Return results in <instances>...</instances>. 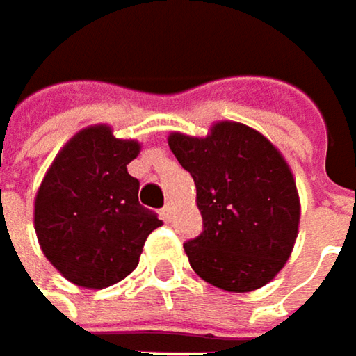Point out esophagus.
<instances>
[{"instance_id": "1", "label": "esophagus", "mask_w": 356, "mask_h": 356, "mask_svg": "<svg viewBox=\"0 0 356 356\" xmlns=\"http://www.w3.org/2000/svg\"><path fill=\"white\" fill-rule=\"evenodd\" d=\"M173 212H175L173 204H167V206L163 208V218H165V220H171V218H173Z\"/></svg>"}]
</instances>
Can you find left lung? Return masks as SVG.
Instances as JSON below:
<instances>
[{"label":"left lung","instance_id":"left-lung-1","mask_svg":"<svg viewBox=\"0 0 356 356\" xmlns=\"http://www.w3.org/2000/svg\"><path fill=\"white\" fill-rule=\"evenodd\" d=\"M169 148L195 183L204 218L183 248L193 272L229 293L266 286L291 257L301 218L293 171L257 129L216 121L208 136L169 134Z\"/></svg>","mask_w":356,"mask_h":356}]
</instances>
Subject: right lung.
<instances>
[{"mask_svg":"<svg viewBox=\"0 0 356 356\" xmlns=\"http://www.w3.org/2000/svg\"><path fill=\"white\" fill-rule=\"evenodd\" d=\"M140 148L138 140L115 138L107 123L88 125L65 142L38 185V245L76 286L99 291L123 280L163 225L140 206V181L127 173Z\"/></svg>","mask_w":356,"mask_h":356,"instance_id":"right-lung-1","label":"right lung"}]
</instances>
